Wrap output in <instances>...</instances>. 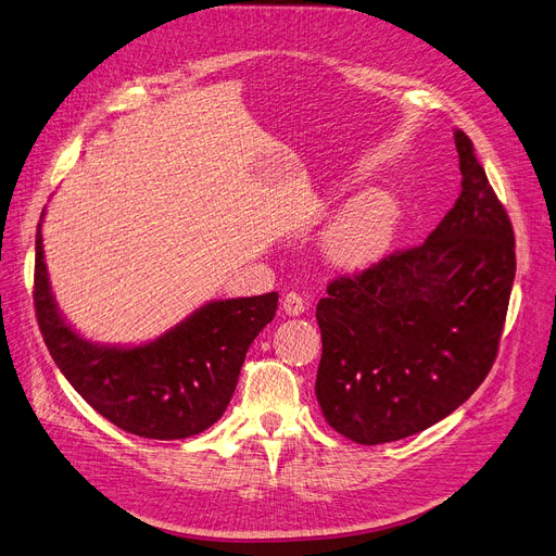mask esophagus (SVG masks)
I'll list each match as a JSON object with an SVG mask.
<instances>
[{
	"label": "esophagus",
	"instance_id": "esophagus-1",
	"mask_svg": "<svg viewBox=\"0 0 556 556\" xmlns=\"http://www.w3.org/2000/svg\"><path fill=\"white\" fill-rule=\"evenodd\" d=\"M281 306L288 316H300V313H304V308H306V302L300 293H286Z\"/></svg>",
	"mask_w": 556,
	"mask_h": 556
}]
</instances>
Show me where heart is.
Wrapping results in <instances>:
<instances>
[{
  "mask_svg": "<svg viewBox=\"0 0 556 556\" xmlns=\"http://www.w3.org/2000/svg\"><path fill=\"white\" fill-rule=\"evenodd\" d=\"M397 202L389 192H366L336 215L325 231L327 258L343 270L368 268L389 250L397 227Z\"/></svg>",
  "mask_w": 556,
  "mask_h": 556,
  "instance_id": "b5f03b06",
  "label": "heart"
}]
</instances>
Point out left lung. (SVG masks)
Returning a JSON list of instances; mask_svg holds the SVG:
<instances>
[{"mask_svg": "<svg viewBox=\"0 0 556 556\" xmlns=\"http://www.w3.org/2000/svg\"><path fill=\"white\" fill-rule=\"evenodd\" d=\"M462 195L425 243L336 277L316 318V397L361 445L412 437L491 372L516 277V238L472 140L454 129Z\"/></svg>", "mask_w": 556, "mask_h": 556, "instance_id": "8db88e82", "label": "left lung"}]
</instances>
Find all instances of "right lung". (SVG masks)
Wrapping results in <instances>:
<instances>
[{
    "label": "right lung",
    "instance_id": "right-lung-1",
    "mask_svg": "<svg viewBox=\"0 0 556 556\" xmlns=\"http://www.w3.org/2000/svg\"><path fill=\"white\" fill-rule=\"evenodd\" d=\"M277 300V293H265L208 302L148 345H94L56 311L38 223L34 306L42 341L94 412L142 439H188L218 422L250 345L275 318Z\"/></svg>",
    "mask_w": 556,
    "mask_h": 556
}]
</instances>
